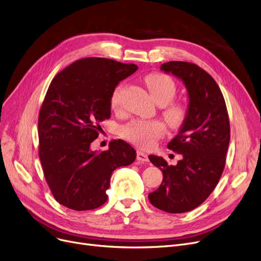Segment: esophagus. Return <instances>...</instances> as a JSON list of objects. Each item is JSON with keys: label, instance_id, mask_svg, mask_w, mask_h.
<instances>
[{"label": "esophagus", "instance_id": "1", "mask_svg": "<svg viewBox=\"0 0 261 261\" xmlns=\"http://www.w3.org/2000/svg\"><path fill=\"white\" fill-rule=\"evenodd\" d=\"M137 159L140 161V162H143V163H146L148 162V157L145 152H143L141 150H138L137 151Z\"/></svg>", "mask_w": 261, "mask_h": 261}]
</instances>
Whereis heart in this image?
I'll return each instance as SVG.
<instances>
[{
	"label": "heart",
	"mask_w": 261,
	"mask_h": 261,
	"mask_svg": "<svg viewBox=\"0 0 261 261\" xmlns=\"http://www.w3.org/2000/svg\"><path fill=\"white\" fill-rule=\"evenodd\" d=\"M147 88L159 105H165L163 115L172 127H179L186 118V109L179 103L171 102L176 94V84L169 75L162 73L148 74L145 79ZM123 85H118L111 95L113 110L120 109ZM166 132V125L160 120H133L121 129L122 137L141 147H148Z\"/></svg>",
	"instance_id": "obj_1"
}]
</instances>
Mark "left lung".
Here are the masks:
<instances>
[{"label":"left lung","instance_id":"1","mask_svg":"<svg viewBox=\"0 0 261 261\" xmlns=\"http://www.w3.org/2000/svg\"><path fill=\"white\" fill-rule=\"evenodd\" d=\"M160 69L184 83L189 103L178 134L168 144L169 149L181 155L177 165L170 166L162 157H148L163 174L161 185L148 199L161 211L185 213L203 203L223 174L230 141L229 117L218 85L200 66L170 61Z\"/></svg>","mask_w":261,"mask_h":261}]
</instances>
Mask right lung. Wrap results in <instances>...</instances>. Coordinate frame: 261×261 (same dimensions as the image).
<instances>
[{
  "mask_svg": "<svg viewBox=\"0 0 261 261\" xmlns=\"http://www.w3.org/2000/svg\"><path fill=\"white\" fill-rule=\"evenodd\" d=\"M138 70L105 58H85L58 73L38 116V155L55 199L75 211L103 205L114 170L129 166L137 151L122 140L108 150H91L100 122L111 117L116 86Z\"/></svg>",
  "mask_w": 261,
  "mask_h": 261,
  "instance_id": "right-lung-1",
  "label": "right lung"
}]
</instances>
